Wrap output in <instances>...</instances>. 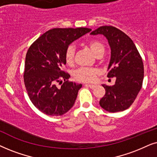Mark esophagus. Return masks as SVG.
I'll return each instance as SVG.
<instances>
[{"label": "esophagus", "instance_id": "34e87169", "mask_svg": "<svg viewBox=\"0 0 157 157\" xmlns=\"http://www.w3.org/2000/svg\"><path fill=\"white\" fill-rule=\"evenodd\" d=\"M85 85H87V87H90V88H95V87H96V85H92V84H86Z\"/></svg>", "mask_w": 157, "mask_h": 157}]
</instances>
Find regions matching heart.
Instances as JSON below:
<instances>
[{"label":"heart","mask_w":157,"mask_h":157,"mask_svg":"<svg viewBox=\"0 0 157 157\" xmlns=\"http://www.w3.org/2000/svg\"><path fill=\"white\" fill-rule=\"evenodd\" d=\"M87 46L93 52L94 54L98 56L101 55L104 52V46L103 44L97 39H92L87 42ZM75 47L70 45L67 48L64 54V59L68 65H72L75 60ZM100 75L99 70L96 68L90 67H80L74 72L75 79L79 82H93Z\"/></svg>","instance_id":"obj_1"}]
</instances>
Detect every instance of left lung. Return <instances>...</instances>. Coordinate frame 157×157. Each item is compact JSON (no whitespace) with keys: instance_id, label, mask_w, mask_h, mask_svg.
I'll return each instance as SVG.
<instances>
[{"instance_id":"1","label":"left lung","mask_w":157,"mask_h":157,"mask_svg":"<svg viewBox=\"0 0 157 157\" xmlns=\"http://www.w3.org/2000/svg\"><path fill=\"white\" fill-rule=\"evenodd\" d=\"M90 34H103L108 39L111 55L107 76L116 77L113 86L103 85L105 94L100 105L111 113L125 110L132 105L142 87L144 71L141 55L130 37L116 27L100 26Z\"/></svg>"}]
</instances>
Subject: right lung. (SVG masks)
<instances>
[{"instance_id":"obj_1","label":"right lung","mask_w":157,"mask_h":157,"mask_svg":"<svg viewBox=\"0 0 157 157\" xmlns=\"http://www.w3.org/2000/svg\"><path fill=\"white\" fill-rule=\"evenodd\" d=\"M90 31L88 28L52 29L29 48L24 73L25 87L32 103L44 114L62 116L75 104L82 85L70 82V75L61 69L66 64L67 48ZM58 82L63 83L59 89Z\"/></svg>"}]
</instances>
